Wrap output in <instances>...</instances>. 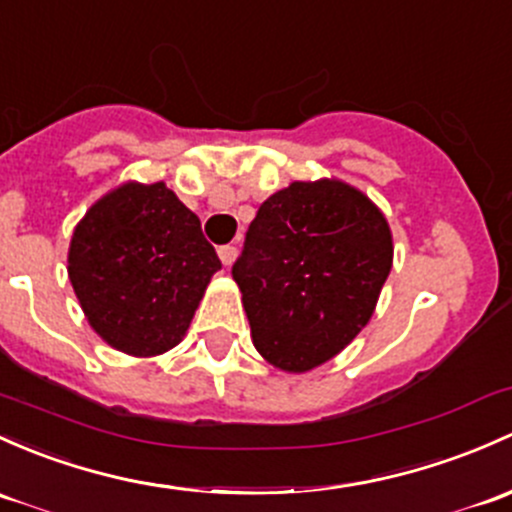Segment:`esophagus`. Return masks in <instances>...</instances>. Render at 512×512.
I'll return each instance as SVG.
<instances>
[{"label": "esophagus", "instance_id": "34e87169", "mask_svg": "<svg viewBox=\"0 0 512 512\" xmlns=\"http://www.w3.org/2000/svg\"><path fill=\"white\" fill-rule=\"evenodd\" d=\"M218 257H220V262H223L225 267H230L235 262V257H238V247H235V245L218 247Z\"/></svg>", "mask_w": 512, "mask_h": 512}]
</instances>
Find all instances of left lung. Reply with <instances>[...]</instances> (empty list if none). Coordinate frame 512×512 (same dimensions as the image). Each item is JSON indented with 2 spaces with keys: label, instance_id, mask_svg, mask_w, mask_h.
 <instances>
[{
  "label": "left lung",
  "instance_id": "obj_1",
  "mask_svg": "<svg viewBox=\"0 0 512 512\" xmlns=\"http://www.w3.org/2000/svg\"><path fill=\"white\" fill-rule=\"evenodd\" d=\"M390 267V225L358 188L321 179L272 193L233 265L252 343L287 373L326 363L368 324Z\"/></svg>",
  "mask_w": 512,
  "mask_h": 512
}]
</instances>
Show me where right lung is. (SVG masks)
<instances>
[{"mask_svg":"<svg viewBox=\"0 0 512 512\" xmlns=\"http://www.w3.org/2000/svg\"><path fill=\"white\" fill-rule=\"evenodd\" d=\"M218 270L198 215L164 181H129L102 196L75 225L68 250V277L90 326L139 358L184 338Z\"/></svg>","mask_w":512,"mask_h":512,"instance_id":"obj_1","label":"right lung"}]
</instances>
